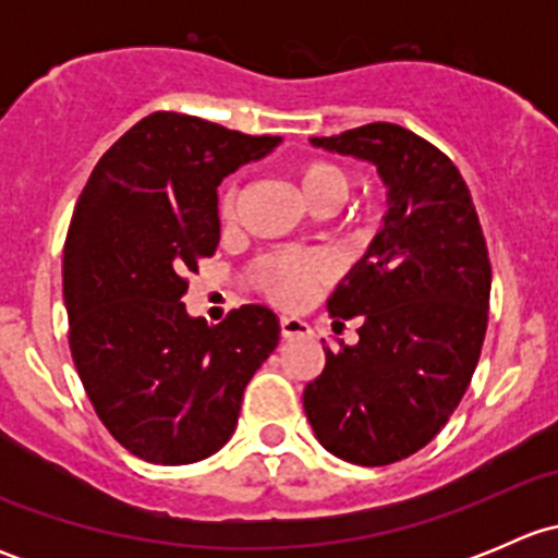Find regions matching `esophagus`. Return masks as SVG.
<instances>
[{"label": "esophagus", "mask_w": 558, "mask_h": 558, "mask_svg": "<svg viewBox=\"0 0 558 558\" xmlns=\"http://www.w3.org/2000/svg\"><path fill=\"white\" fill-rule=\"evenodd\" d=\"M280 335L283 337H311L313 329L307 326V320L296 318V315H283V318H280Z\"/></svg>", "instance_id": "esophagus-1"}]
</instances>
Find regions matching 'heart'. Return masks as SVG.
<instances>
[{
    "instance_id": "b5f03b06",
    "label": "heart",
    "mask_w": 558,
    "mask_h": 558,
    "mask_svg": "<svg viewBox=\"0 0 558 558\" xmlns=\"http://www.w3.org/2000/svg\"><path fill=\"white\" fill-rule=\"evenodd\" d=\"M294 178L300 183L302 196L307 205L318 213H329L345 199L348 174L331 161L307 156L294 165ZM240 191L229 185L221 194V221L234 223L238 218ZM335 275V264L320 251H302V247H283V251H269L258 258V289L272 302L283 307H296L313 294L318 286Z\"/></svg>"
}]
</instances>
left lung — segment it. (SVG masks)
Returning <instances> with one entry per match:
<instances>
[{
	"label": "left lung",
	"instance_id": "left-lung-1",
	"mask_svg": "<svg viewBox=\"0 0 558 558\" xmlns=\"http://www.w3.org/2000/svg\"><path fill=\"white\" fill-rule=\"evenodd\" d=\"M313 145L373 161L391 207L367 256L326 302L335 324L359 318V342L324 348L326 364L302 402L326 451L386 466L435 440L470 388L492 262L464 178L429 140L378 121Z\"/></svg>",
	"mask_w": 558,
	"mask_h": 558
}]
</instances>
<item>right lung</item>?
I'll list each match as a JSON object with an SVG mask.
<instances>
[{"instance_id": "add662e5", "label": "right lung", "mask_w": 558, "mask_h": 558, "mask_svg": "<svg viewBox=\"0 0 558 558\" xmlns=\"http://www.w3.org/2000/svg\"><path fill=\"white\" fill-rule=\"evenodd\" d=\"M278 140L150 112L99 159L72 213V362L105 429L150 464H194L227 446L247 380L280 340L262 305L207 326L180 302L221 240L216 189Z\"/></svg>"}]
</instances>
